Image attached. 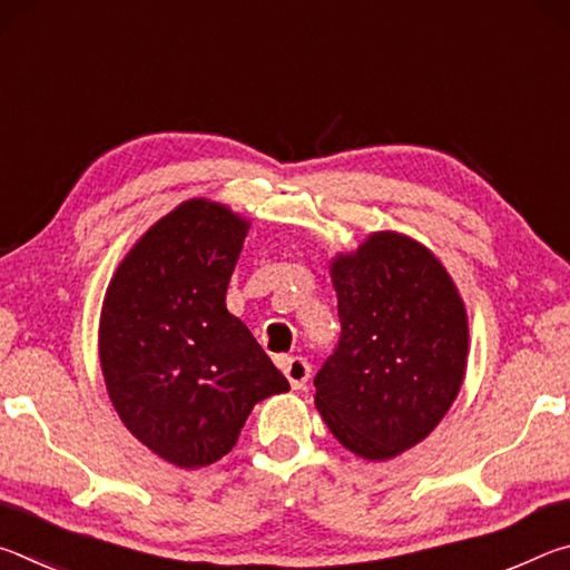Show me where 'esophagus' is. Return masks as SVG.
<instances>
[{
    "label": "esophagus",
    "mask_w": 570,
    "mask_h": 570,
    "mask_svg": "<svg viewBox=\"0 0 570 570\" xmlns=\"http://www.w3.org/2000/svg\"><path fill=\"white\" fill-rule=\"evenodd\" d=\"M278 366L286 374L292 390H304L308 382V374H312V364H308L304 356H278Z\"/></svg>",
    "instance_id": "1"
}]
</instances>
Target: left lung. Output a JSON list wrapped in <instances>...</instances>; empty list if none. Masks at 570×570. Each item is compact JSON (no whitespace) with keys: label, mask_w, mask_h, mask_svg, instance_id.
I'll use <instances>...</instances> for the list:
<instances>
[{"label":"left lung","mask_w":570,"mask_h":570,"mask_svg":"<svg viewBox=\"0 0 570 570\" xmlns=\"http://www.w3.org/2000/svg\"><path fill=\"white\" fill-rule=\"evenodd\" d=\"M342 334L316 372V410L346 450L390 460L455 402L468 316L445 268L400 234H374L332 264Z\"/></svg>","instance_id":"1"}]
</instances>
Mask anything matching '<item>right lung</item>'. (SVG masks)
I'll use <instances>...</instances> for the list:
<instances>
[{
    "instance_id": "add662e5",
    "label": "right lung",
    "mask_w": 570,
    "mask_h": 570,
    "mask_svg": "<svg viewBox=\"0 0 570 570\" xmlns=\"http://www.w3.org/2000/svg\"><path fill=\"white\" fill-rule=\"evenodd\" d=\"M246 228L226 206L188 200L132 246L105 294L110 400L125 428L178 468L224 458L254 404L288 390L226 308Z\"/></svg>"
}]
</instances>
